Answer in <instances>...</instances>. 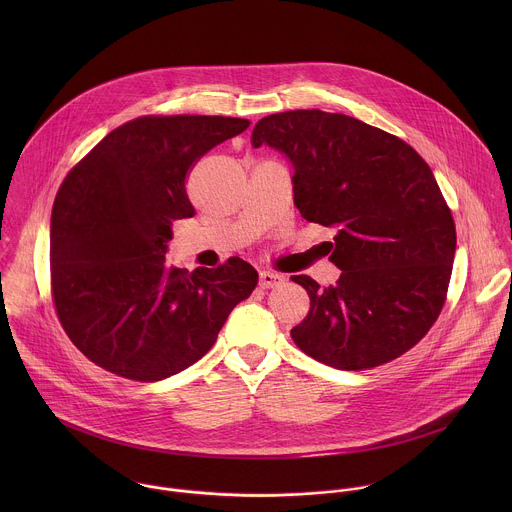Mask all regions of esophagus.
<instances>
[{
	"instance_id": "34e87169",
	"label": "esophagus",
	"mask_w": 512,
	"mask_h": 512,
	"mask_svg": "<svg viewBox=\"0 0 512 512\" xmlns=\"http://www.w3.org/2000/svg\"><path fill=\"white\" fill-rule=\"evenodd\" d=\"M284 282H286V276H282V274H278V272H270V270L260 272V286H262L264 290H268V288H280Z\"/></svg>"
}]
</instances>
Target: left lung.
<instances>
[{"instance_id":"8db88e82","label":"left lung","mask_w":512,"mask_h":512,"mask_svg":"<svg viewBox=\"0 0 512 512\" xmlns=\"http://www.w3.org/2000/svg\"><path fill=\"white\" fill-rule=\"evenodd\" d=\"M252 146L284 153L301 217L337 230V284L292 278L311 299L293 343L341 370L412 349L438 319L455 256V224L430 165L400 138L321 110L262 118Z\"/></svg>"}]
</instances>
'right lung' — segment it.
<instances>
[{
	"label": "right lung",
	"mask_w": 512,
	"mask_h": 512,
	"mask_svg": "<svg viewBox=\"0 0 512 512\" xmlns=\"http://www.w3.org/2000/svg\"><path fill=\"white\" fill-rule=\"evenodd\" d=\"M242 118L144 116L110 132L63 181L51 215L59 319L98 366L163 380L215 345L258 284L240 258L193 274L165 262L173 220L191 219V165L242 134Z\"/></svg>",
	"instance_id": "obj_1"
}]
</instances>
